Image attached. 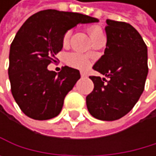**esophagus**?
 <instances>
[{
  "mask_svg": "<svg viewBox=\"0 0 156 156\" xmlns=\"http://www.w3.org/2000/svg\"><path fill=\"white\" fill-rule=\"evenodd\" d=\"M80 76H81V77H86V76H87V74L84 73V72H81V73H80Z\"/></svg>",
  "mask_w": 156,
  "mask_h": 156,
  "instance_id": "1",
  "label": "esophagus"
}]
</instances>
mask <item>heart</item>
<instances>
[{"label":"heart","mask_w":156,"mask_h":156,"mask_svg":"<svg viewBox=\"0 0 156 156\" xmlns=\"http://www.w3.org/2000/svg\"><path fill=\"white\" fill-rule=\"evenodd\" d=\"M87 32L89 34V36L91 38L93 43L100 40H104V33L102 31V29L98 25H90L87 28ZM72 35V31L71 30H67L64 33L62 36V44L63 46H66L69 44V41ZM67 63L72 67L79 68V69H86L89 66V61L88 59L77 52H73L67 56Z\"/></svg>","instance_id":"b5f03b06"}]
</instances>
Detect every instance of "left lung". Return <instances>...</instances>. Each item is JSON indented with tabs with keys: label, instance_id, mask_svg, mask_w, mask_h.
<instances>
[{
	"label": "left lung",
	"instance_id": "left-lung-1",
	"mask_svg": "<svg viewBox=\"0 0 156 156\" xmlns=\"http://www.w3.org/2000/svg\"><path fill=\"white\" fill-rule=\"evenodd\" d=\"M106 22L107 48L93 68L108 80L90 76L94 87L86 104L94 118L115 121L127 114L144 91L148 54L145 42L132 25L111 20Z\"/></svg>",
	"mask_w": 156,
	"mask_h": 156
}]
</instances>
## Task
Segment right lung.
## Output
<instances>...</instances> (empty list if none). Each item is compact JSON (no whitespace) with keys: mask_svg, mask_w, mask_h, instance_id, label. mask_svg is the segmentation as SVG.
I'll return each mask as SVG.
<instances>
[{"mask_svg":"<svg viewBox=\"0 0 156 156\" xmlns=\"http://www.w3.org/2000/svg\"><path fill=\"white\" fill-rule=\"evenodd\" d=\"M97 21L80 13L47 9L30 16L20 27L10 47L8 75L13 97L25 115L42 121L60 114L80 74L69 66L57 74L48 65L56 62L67 30Z\"/></svg>","mask_w":156,"mask_h":156,"instance_id":"obj_1","label":"right lung"}]
</instances>
